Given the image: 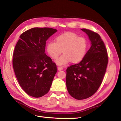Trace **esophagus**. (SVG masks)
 Here are the masks:
<instances>
[{"label": "esophagus", "mask_w": 121, "mask_h": 121, "mask_svg": "<svg viewBox=\"0 0 121 121\" xmlns=\"http://www.w3.org/2000/svg\"><path fill=\"white\" fill-rule=\"evenodd\" d=\"M58 69L59 71H61V70H63V68L62 67H58Z\"/></svg>", "instance_id": "esophagus-1"}]
</instances>
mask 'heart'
Segmentation results:
<instances>
[{"instance_id": "b5f03b06", "label": "heart", "mask_w": 121, "mask_h": 121, "mask_svg": "<svg viewBox=\"0 0 121 121\" xmlns=\"http://www.w3.org/2000/svg\"><path fill=\"white\" fill-rule=\"evenodd\" d=\"M87 49L86 39L70 32L59 35L56 37V42L50 41L47 44V52L52 59L58 58L62 51L64 53L56 61L59 65H65L71 61L79 62L85 56Z\"/></svg>"}]
</instances>
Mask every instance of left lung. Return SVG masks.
Returning <instances> with one entry per match:
<instances>
[{
    "label": "left lung",
    "mask_w": 121,
    "mask_h": 121,
    "mask_svg": "<svg viewBox=\"0 0 121 121\" xmlns=\"http://www.w3.org/2000/svg\"><path fill=\"white\" fill-rule=\"evenodd\" d=\"M81 30L88 35L91 45L79 63L67 68L66 76L68 91L78 100L90 97L97 91L108 62L107 49L99 35L86 28Z\"/></svg>",
    "instance_id": "8db88e82"
}]
</instances>
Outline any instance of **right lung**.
Instances as JSON below:
<instances>
[{"mask_svg": "<svg viewBox=\"0 0 121 121\" xmlns=\"http://www.w3.org/2000/svg\"><path fill=\"white\" fill-rule=\"evenodd\" d=\"M57 30L34 27L22 34L15 46L13 66L19 85L28 95L41 97L48 93L56 65L45 53L46 41Z\"/></svg>", "mask_w": 121, "mask_h": 121, "instance_id": "right-lung-1", "label": "right lung"}]
</instances>
